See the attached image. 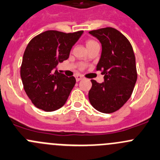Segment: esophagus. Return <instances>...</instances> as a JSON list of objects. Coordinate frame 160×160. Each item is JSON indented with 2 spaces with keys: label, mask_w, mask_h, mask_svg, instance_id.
Returning <instances> with one entry per match:
<instances>
[{
  "label": "esophagus",
  "mask_w": 160,
  "mask_h": 160,
  "mask_svg": "<svg viewBox=\"0 0 160 160\" xmlns=\"http://www.w3.org/2000/svg\"><path fill=\"white\" fill-rule=\"evenodd\" d=\"M76 80H77V81H80V80H83V77H81V76L78 75L76 77Z\"/></svg>",
  "instance_id": "obj_1"
}]
</instances>
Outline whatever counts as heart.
<instances>
[{"label": "heart", "instance_id": "heart-1", "mask_svg": "<svg viewBox=\"0 0 160 160\" xmlns=\"http://www.w3.org/2000/svg\"><path fill=\"white\" fill-rule=\"evenodd\" d=\"M85 44H86L87 48L88 49L91 47H94V46L98 45V43L96 41H94V40H93V39H88V40H87L86 41V42H85ZM84 67H85L84 65H83V66H81L82 69Z\"/></svg>", "mask_w": 160, "mask_h": 160}]
</instances>
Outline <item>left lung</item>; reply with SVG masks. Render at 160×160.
Wrapping results in <instances>:
<instances>
[{
    "mask_svg": "<svg viewBox=\"0 0 160 160\" xmlns=\"http://www.w3.org/2000/svg\"><path fill=\"white\" fill-rule=\"evenodd\" d=\"M102 51L97 70H102L105 81L91 80L88 93L91 105L101 112L112 113L121 108L131 98L138 78L135 55L128 39L112 27L91 30Z\"/></svg>",
    "mask_w": 160,
    "mask_h": 160,
    "instance_id": "obj_1",
    "label": "left lung"
}]
</instances>
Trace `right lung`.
Returning <instances> with one entry per match:
<instances>
[{"instance_id":"add662e5","label":"right lung","mask_w":160,"mask_h":160,"mask_svg":"<svg viewBox=\"0 0 160 160\" xmlns=\"http://www.w3.org/2000/svg\"><path fill=\"white\" fill-rule=\"evenodd\" d=\"M83 32L48 30L34 37L28 44L20 75L26 94L37 108L52 112L65 105L76 79L55 71V68L69 58L71 48Z\"/></svg>"}]
</instances>
